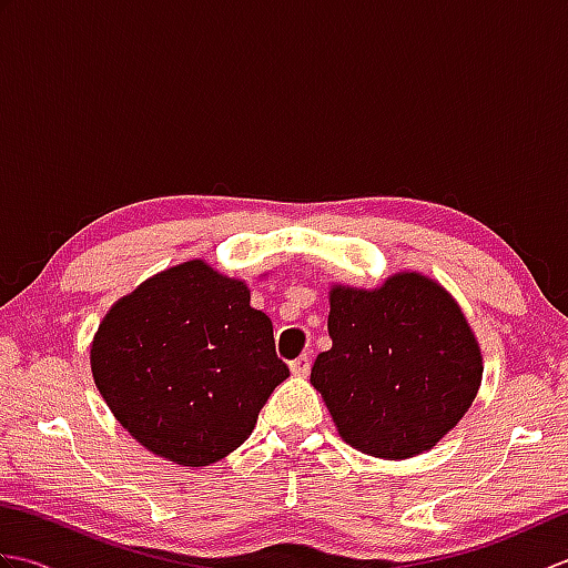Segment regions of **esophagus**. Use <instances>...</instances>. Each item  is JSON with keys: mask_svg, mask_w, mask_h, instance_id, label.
I'll return each instance as SVG.
<instances>
[{"mask_svg": "<svg viewBox=\"0 0 568 568\" xmlns=\"http://www.w3.org/2000/svg\"><path fill=\"white\" fill-rule=\"evenodd\" d=\"M291 371H293V376L305 378L310 373V356H297L291 364Z\"/></svg>", "mask_w": 568, "mask_h": 568, "instance_id": "obj_1", "label": "esophagus"}]
</instances>
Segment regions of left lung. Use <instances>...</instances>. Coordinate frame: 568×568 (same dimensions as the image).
<instances>
[{
    "mask_svg": "<svg viewBox=\"0 0 568 568\" xmlns=\"http://www.w3.org/2000/svg\"><path fill=\"white\" fill-rule=\"evenodd\" d=\"M332 348L312 366L342 439L378 458L432 449L478 393L484 358L456 300L419 273L378 291L334 285Z\"/></svg>",
    "mask_w": 568,
    "mask_h": 568,
    "instance_id": "left-lung-1",
    "label": "left lung"
}]
</instances>
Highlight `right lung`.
I'll use <instances>...</instances> for the list:
<instances>
[{
  "label": "right lung",
  "mask_w": 568,
  "mask_h": 568,
  "mask_svg": "<svg viewBox=\"0 0 568 568\" xmlns=\"http://www.w3.org/2000/svg\"><path fill=\"white\" fill-rule=\"evenodd\" d=\"M248 287L187 261L141 283L94 334V383L122 427L183 466L220 462L291 371Z\"/></svg>",
  "instance_id": "add662e5"
}]
</instances>
